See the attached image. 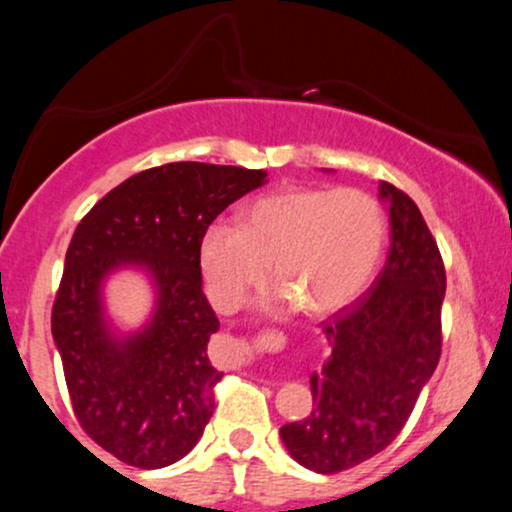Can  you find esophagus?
<instances>
[{
  "instance_id": "1",
  "label": "esophagus",
  "mask_w": 512,
  "mask_h": 512,
  "mask_svg": "<svg viewBox=\"0 0 512 512\" xmlns=\"http://www.w3.org/2000/svg\"><path fill=\"white\" fill-rule=\"evenodd\" d=\"M236 349H238L240 356L248 354V344H245V342H236ZM238 366H240V361H238Z\"/></svg>"
}]
</instances>
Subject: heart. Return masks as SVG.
<instances>
[{"label":"heart","mask_w":512,"mask_h":512,"mask_svg":"<svg viewBox=\"0 0 512 512\" xmlns=\"http://www.w3.org/2000/svg\"><path fill=\"white\" fill-rule=\"evenodd\" d=\"M383 245L385 214L368 192L286 187L250 202L238 228L211 223L199 240V272L214 308L233 313L272 264V308L327 317L361 296Z\"/></svg>","instance_id":"heart-1"}]
</instances>
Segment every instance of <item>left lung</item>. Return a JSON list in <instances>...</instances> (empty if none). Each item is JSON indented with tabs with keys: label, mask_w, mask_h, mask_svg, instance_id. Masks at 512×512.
<instances>
[{
	"label": "left lung",
	"mask_w": 512,
	"mask_h": 512,
	"mask_svg": "<svg viewBox=\"0 0 512 512\" xmlns=\"http://www.w3.org/2000/svg\"><path fill=\"white\" fill-rule=\"evenodd\" d=\"M378 197L390 214L383 272L354 308L322 327L330 356L310 375L315 409L279 431L293 460L317 474L344 472L385 450L440 358L438 245L402 190L380 182Z\"/></svg>",
	"instance_id": "1"
}]
</instances>
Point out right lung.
<instances>
[{
	"mask_svg": "<svg viewBox=\"0 0 512 512\" xmlns=\"http://www.w3.org/2000/svg\"><path fill=\"white\" fill-rule=\"evenodd\" d=\"M264 182V170L166 163L117 185L76 226L52 339L76 419L120 462L168 467L202 438L223 373L207 354L219 320L202 291L199 240ZM127 268L147 276L155 308L142 328L122 333L104 308V284Z\"/></svg>",
	"mask_w": 512,
	"mask_h": 512,
	"instance_id": "obj_1",
	"label": "right lung"
}]
</instances>
